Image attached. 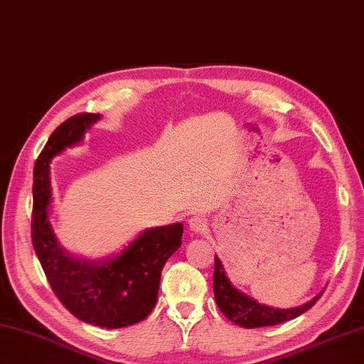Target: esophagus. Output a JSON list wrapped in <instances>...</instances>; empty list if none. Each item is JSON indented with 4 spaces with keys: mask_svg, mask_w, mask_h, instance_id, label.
<instances>
[{
    "mask_svg": "<svg viewBox=\"0 0 364 364\" xmlns=\"http://www.w3.org/2000/svg\"><path fill=\"white\" fill-rule=\"evenodd\" d=\"M188 228H189L191 232L200 234V232H203L205 229H207V221H205V218L196 215L188 221Z\"/></svg>",
    "mask_w": 364,
    "mask_h": 364,
    "instance_id": "esophagus-1",
    "label": "esophagus"
}]
</instances>
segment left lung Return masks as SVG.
I'll use <instances>...</instances> for the list:
<instances>
[{"label":"left lung","instance_id":"1","mask_svg":"<svg viewBox=\"0 0 364 364\" xmlns=\"http://www.w3.org/2000/svg\"><path fill=\"white\" fill-rule=\"evenodd\" d=\"M213 291L216 304L221 312L226 315L230 321H234L235 325H239L242 328L274 326L279 325V323L293 320L296 316L307 312L323 294V291H320L309 302L293 309H275L266 306V304H259L255 301L253 297L239 291V289L229 282L226 270H224L218 256H215Z\"/></svg>","mask_w":364,"mask_h":364}]
</instances>
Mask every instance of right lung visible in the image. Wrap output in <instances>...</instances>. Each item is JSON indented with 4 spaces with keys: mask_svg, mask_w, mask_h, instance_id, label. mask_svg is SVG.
<instances>
[{
    "mask_svg": "<svg viewBox=\"0 0 364 364\" xmlns=\"http://www.w3.org/2000/svg\"><path fill=\"white\" fill-rule=\"evenodd\" d=\"M102 119L82 113L58 125L39 154L33 173V248L58 299L76 318L100 328H124L146 318L159 293L164 264L181 247L183 224L144 229L127 247L105 259L71 256L49 220L50 162L67 148L82 143Z\"/></svg>",
    "mask_w": 364,
    "mask_h": 364,
    "instance_id": "right-lung-1",
    "label": "right lung"
}]
</instances>
